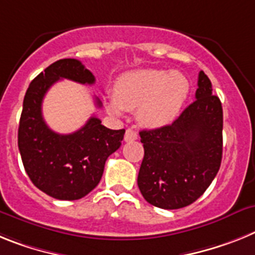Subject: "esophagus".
<instances>
[{"label": "esophagus", "mask_w": 255, "mask_h": 255, "mask_svg": "<svg viewBox=\"0 0 255 255\" xmlns=\"http://www.w3.org/2000/svg\"><path fill=\"white\" fill-rule=\"evenodd\" d=\"M138 137V134H137V132H134L133 129H130V128H128L127 130H126V134H125V141L126 142H130V141H134Z\"/></svg>", "instance_id": "34e87169"}]
</instances>
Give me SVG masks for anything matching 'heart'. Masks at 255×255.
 I'll return each instance as SVG.
<instances>
[{"instance_id": "b5f03b06", "label": "heart", "mask_w": 255, "mask_h": 255, "mask_svg": "<svg viewBox=\"0 0 255 255\" xmlns=\"http://www.w3.org/2000/svg\"><path fill=\"white\" fill-rule=\"evenodd\" d=\"M189 94L190 83L181 73L140 69L122 75L114 86V99H108L105 105L115 115L137 109L142 125L161 127L178 117Z\"/></svg>"}]
</instances>
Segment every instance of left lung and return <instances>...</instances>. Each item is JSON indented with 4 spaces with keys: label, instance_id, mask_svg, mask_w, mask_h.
<instances>
[{
    "label": "left lung",
    "instance_id": "obj_1",
    "mask_svg": "<svg viewBox=\"0 0 255 255\" xmlns=\"http://www.w3.org/2000/svg\"><path fill=\"white\" fill-rule=\"evenodd\" d=\"M212 91L210 79L200 72L196 100L172 125L140 132L145 155L137 185L154 207L180 209L192 204L220 170L223 112Z\"/></svg>",
    "mask_w": 255,
    "mask_h": 255
}]
</instances>
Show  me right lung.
<instances>
[{
    "instance_id": "1",
    "label": "right lung",
    "mask_w": 255,
    "mask_h": 255,
    "mask_svg": "<svg viewBox=\"0 0 255 255\" xmlns=\"http://www.w3.org/2000/svg\"><path fill=\"white\" fill-rule=\"evenodd\" d=\"M94 85L95 77L75 59H61L39 73L24 96L17 146L30 181L59 200H78L99 185L106 159L121 147L125 129H109L91 117L81 129L60 134L42 117V101L59 79ZM96 105L101 101L96 99Z\"/></svg>"
}]
</instances>
